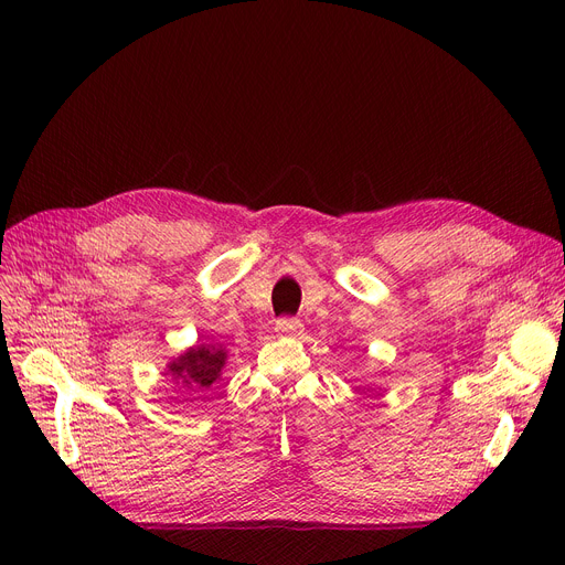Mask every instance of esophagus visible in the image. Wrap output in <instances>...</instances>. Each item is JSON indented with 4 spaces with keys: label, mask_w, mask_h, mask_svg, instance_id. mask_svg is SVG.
I'll return each instance as SVG.
<instances>
[{
    "label": "esophagus",
    "mask_w": 565,
    "mask_h": 565,
    "mask_svg": "<svg viewBox=\"0 0 565 565\" xmlns=\"http://www.w3.org/2000/svg\"><path fill=\"white\" fill-rule=\"evenodd\" d=\"M275 329H277L279 333H297L299 329H302V322H299L297 318H279L277 324H275Z\"/></svg>",
    "instance_id": "1"
}]
</instances>
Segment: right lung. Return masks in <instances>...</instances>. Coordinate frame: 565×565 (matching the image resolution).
<instances>
[{"label":"right lung","mask_w":565,"mask_h":565,"mask_svg":"<svg viewBox=\"0 0 565 565\" xmlns=\"http://www.w3.org/2000/svg\"><path fill=\"white\" fill-rule=\"evenodd\" d=\"M224 359H227L224 350L215 345H198L170 363L168 374H172V380L183 384L188 391L202 393L220 377Z\"/></svg>","instance_id":"obj_1"}]
</instances>
